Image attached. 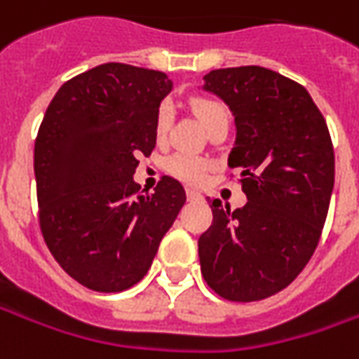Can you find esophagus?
<instances>
[{"label": "esophagus", "instance_id": "esophagus-1", "mask_svg": "<svg viewBox=\"0 0 359 359\" xmlns=\"http://www.w3.org/2000/svg\"><path fill=\"white\" fill-rule=\"evenodd\" d=\"M187 196H189V200H198V198H202V194H200L198 190H192V189L187 190Z\"/></svg>", "mask_w": 359, "mask_h": 359}]
</instances>
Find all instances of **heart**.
<instances>
[{
    "label": "heart",
    "instance_id": "heart-1",
    "mask_svg": "<svg viewBox=\"0 0 359 359\" xmlns=\"http://www.w3.org/2000/svg\"><path fill=\"white\" fill-rule=\"evenodd\" d=\"M190 109L194 111V116L200 119V123L208 131L216 126H220V123H228V119H230L228 108L222 102L212 100V97H192ZM170 126H172V108H170V104H161L157 114H155V121H153L155 139L159 143L167 139ZM167 170L172 177L184 180L189 184H200L210 172V161L194 157V155H187V153H177L167 161Z\"/></svg>",
    "mask_w": 359,
    "mask_h": 359
}]
</instances>
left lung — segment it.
I'll use <instances>...</instances> for the list:
<instances>
[{"instance_id": "8db88e82", "label": "left lung", "mask_w": 359, "mask_h": 359, "mask_svg": "<svg viewBox=\"0 0 359 359\" xmlns=\"http://www.w3.org/2000/svg\"><path fill=\"white\" fill-rule=\"evenodd\" d=\"M204 90L236 118L228 165L241 172L243 208L212 200V226L200 236L202 277L233 302L283 291L313 257L334 189V147L311 94L263 67L212 70Z\"/></svg>"}]
</instances>
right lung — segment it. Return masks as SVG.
I'll use <instances>...</instances> for the list:
<instances>
[{"instance_id": "add662e5", "label": "right lung", "mask_w": 359, "mask_h": 359, "mask_svg": "<svg viewBox=\"0 0 359 359\" xmlns=\"http://www.w3.org/2000/svg\"><path fill=\"white\" fill-rule=\"evenodd\" d=\"M172 82L165 72L108 62L65 82L35 139L39 226L65 271L97 292L139 283L187 200L163 177L153 194L133 180L155 149L153 121Z\"/></svg>"}]
</instances>
